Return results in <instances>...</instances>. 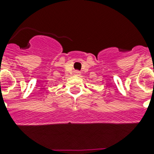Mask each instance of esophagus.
Returning <instances> with one entry per match:
<instances>
[{
    "label": "esophagus",
    "mask_w": 154,
    "mask_h": 154,
    "mask_svg": "<svg viewBox=\"0 0 154 154\" xmlns=\"http://www.w3.org/2000/svg\"><path fill=\"white\" fill-rule=\"evenodd\" d=\"M74 73H75V74H76V75H77V76H78V75L81 74V72H79V71H75Z\"/></svg>",
    "instance_id": "obj_1"
}]
</instances>
